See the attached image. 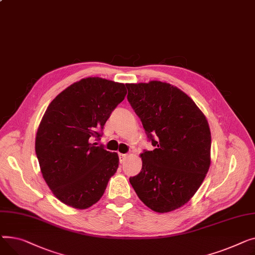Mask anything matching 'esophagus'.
Wrapping results in <instances>:
<instances>
[{
  "mask_svg": "<svg viewBox=\"0 0 255 255\" xmlns=\"http://www.w3.org/2000/svg\"><path fill=\"white\" fill-rule=\"evenodd\" d=\"M127 157H128V154H126V153H119V160H121V162H124Z\"/></svg>",
  "mask_w": 255,
  "mask_h": 255,
  "instance_id": "34e87169",
  "label": "esophagus"
}]
</instances>
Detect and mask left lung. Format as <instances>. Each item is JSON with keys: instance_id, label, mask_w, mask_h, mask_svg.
Masks as SVG:
<instances>
[{"instance_id": "8db88e82", "label": "left lung", "mask_w": 255, "mask_h": 255, "mask_svg": "<svg viewBox=\"0 0 255 255\" xmlns=\"http://www.w3.org/2000/svg\"><path fill=\"white\" fill-rule=\"evenodd\" d=\"M126 85L128 101L154 146L142 152V170L129 182L151 210L173 211L192 198L210 167L208 122L186 94L169 83Z\"/></svg>"}]
</instances>
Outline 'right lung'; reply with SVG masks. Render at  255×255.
Returning a JSON list of instances; mask_svg holds the SVG:
<instances>
[{"label":"right lung","instance_id":"1","mask_svg":"<svg viewBox=\"0 0 255 255\" xmlns=\"http://www.w3.org/2000/svg\"><path fill=\"white\" fill-rule=\"evenodd\" d=\"M126 85L99 77L75 82L47 107L36 136L44 180L62 203L86 209L104 194L118 168V155L98 145Z\"/></svg>","mask_w":255,"mask_h":255}]
</instances>
